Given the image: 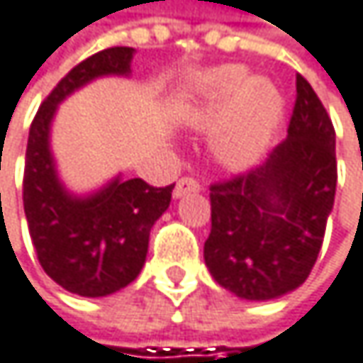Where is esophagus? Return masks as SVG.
I'll return each mask as SVG.
<instances>
[{
  "label": "esophagus",
  "mask_w": 363,
  "mask_h": 363,
  "mask_svg": "<svg viewBox=\"0 0 363 363\" xmlns=\"http://www.w3.org/2000/svg\"><path fill=\"white\" fill-rule=\"evenodd\" d=\"M201 190V184L194 179V177H182L177 184H175V190H173V196L175 199H182L184 194H190V192H199Z\"/></svg>",
  "instance_id": "obj_1"
}]
</instances>
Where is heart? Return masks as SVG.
<instances>
[{
    "instance_id": "obj_1",
    "label": "heart",
    "mask_w": 363,
    "mask_h": 363,
    "mask_svg": "<svg viewBox=\"0 0 363 363\" xmlns=\"http://www.w3.org/2000/svg\"><path fill=\"white\" fill-rule=\"evenodd\" d=\"M281 113V96L267 80H250L237 65L218 67L194 80L184 120L194 128H209L222 119L213 137V152L228 169L254 164Z\"/></svg>"
}]
</instances>
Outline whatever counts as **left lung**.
I'll use <instances>...</instances> for the list:
<instances>
[{
  "label": "left lung",
  "mask_w": 363,
  "mask_h": 363,
  "mask_svg": "<svg viewBox=\"0 0 363 363\" xmlns=\"http://www.w3.org/2000/svg\"><path fill=\"white\" fill-rule=\"evenodd\" d=\"M336 133L313 86L296 74L287 139L264 164L211 184L205 264L245 300L300 287L317 262L336 194Z\"/></svg>",
  "instance_id": "8db88e82"
}]
</instances>
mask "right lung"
Here are the masks:
<instances>
[{
    "label": "right lung",
    "mask_w": 363,
    "mask_h": 363,
    "mask_svg": "<svg viewBox=\"0 0 363 363\" xmlns=\"http://www.w3.org/2000/svg\"><path fill=\"white\" fill-rule=\"evenodd\" d=\"M133 48H105L78 63L40 105L27 141L23 203L44 272L72 294L101 298L137 279L150 230L167 211L173 186L154 188L120 175L91 196H74L59 182L50 124L59 103L101 76H128Z\"/></svg>",
    "instance_id": "right-lung-1"
}]
</instances>
